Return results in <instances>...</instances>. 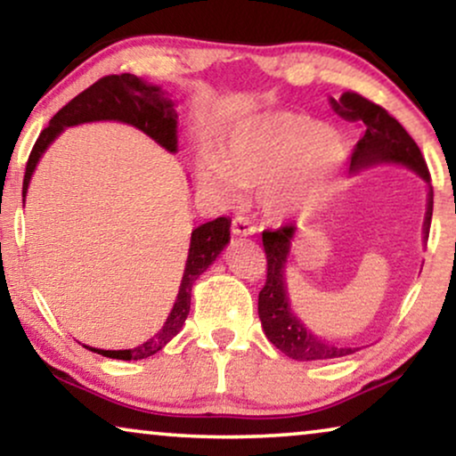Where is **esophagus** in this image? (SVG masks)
Returning <instances> with one entry per match:
<instances>
[{
    "instance_id": "obj_1",
    "label": "esophagus",
    "mask_w": 456,
    "mask_h": 456,
    "mask_svg": "<svg viewBox=\"0 0 456 456\" xmlns=\"http://www.w3.org/2000/svg\"><path fill=\"white\" fill-rule=\"evenodd\" d=\"M232 232L239 234V236H251L257 232V226L248 220L245 216H236L232 220Z\"/></svg>"
}]
</instances>
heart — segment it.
Here are the masks:
<instances>
[{
    "label": "heart",
    "mask_w": 456,
    "mask_h": 456,
    "mask_svg": "<svg viewBox=\"0 0 456 456\" xmlns=\"http://www.w3.org/2000/svg\"><path fill=\"white\" fill-rule=\"evenodd\" d=\"M346 161V145L332 128L301 111H270L236 124L220 142V155L199 158V178L224 199L247 186L267 184L273 214H290L320 195Z\"/></svg>",
    "instance_id": "heart-1"
}]
</instances>
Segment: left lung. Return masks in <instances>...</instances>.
I'll use <instances>...</instances> for the list:
<instances>
[{
  "label": "left lung",
  "instance_id": "1",
  "mask_svg": "<svg viewBox=\"0 0 456 456\" xmlns=\"http://www.w3.org/2000/svg\"><path fill=\"white\" fill-rule=\"evenodd\" d=\"M332 108L346 120H363L367 126L365 134L354 145L351 155V170L392 161V164H403L429 183V170L426 159L411 139V134L401 126L396 118H392L384 108L370 102L354 91H346L340 102L332 99ZM434 209V192L429 191L428 214L423 222V232L429 234V224H432ZM297 228L292 224L280 226L278 230H265L264 232V248L267 259V278L265 286L259 292V320L264 326L267 340L280 348L284 354L297 361H322L345 357L357 351L351 346H336L332 342L317 338L297 320L290 311L289 297H286L284 267L286 257L290 251V240Z\"/></svg>",
  "mask_w": 456,
  "mask_h": 456
}]
</instances>
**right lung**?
Here are the masks:
<instances>
[{
    "instance_id": "obj_1",
    "label": "right lung",
    "mask_w": 456,
    "mask_h": 456,
    "mask_svg": "<svg viewBox=\"0 0 456 456\" xmlns=\"http://www.w3.org/2000/svg\"><path fill=\"white\" fill-rule=\"evenodd\" d=\"M93 120H118L124 124H133L147 136H151L155 142L167 151H176L178 136H176V120L178 114L174 110V102L167 97L166 91H161L158 85H149L147 80H141L134 74H110V77L99 78L89 89L78 93L72 102H68L52 120L49 126L43 128V133L37 139L33 151L28 155L27 172H24L22 197H27L30 176H33L37 164L43 151L52 145L61 130L66 126H77L83 122ZM230 240V220L228 217H217L214 222L201 224L192 230L189 259H186L184 276L180 282V290L176 303L167 315L164 328L159 330L153 338L142 342L141 346L128 348V351H102V348H91L93 353L103 354L110 359L122 361H139L147 359L161 351L174 336L184 326L186 315L191 311V292L195 280L214 264L222 248Z\"/></svg>"
}]
</instances>
